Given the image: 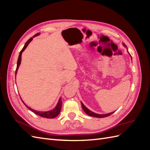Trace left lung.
<instances>
[{
    "mask_svg": "<svg viewBox=\"0 0 150 150\" xmlns=\"http://www.w3.org/2000/svg\"><path fill=\"white\" fill-rule=\"evenodd\" d=\"M122 44H123V46H124V47H125L126 48H127V47H126V45L124 44V43H122ZM128 49V48H127ZM128 54H129L130 55V54L129 53V52L128 51ZM131 56V55H130ZM131 59H132V58H131ZM81 106H82V108H83V110L84 111V112L86 113V114L87 115H88L89 116H93V117H107V116H110L111 115H112L113 112H115V111H114V112H110V113H107V114H104V115H100V114H96V113H95V112H93V111H91V110H89V109H88L87 108H86L84 104H83V103H82V102H81Z\"/></svg>",
    "mask_w": 150,
    "mask_h": 150,
    "instance_id": "1",
    "label": "left lung"
}]
</instances>
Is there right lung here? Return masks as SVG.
I'll return each instance as SVG.
<instances>
[{
  "mask_svg": "<svg viewBox=\"0 0 150 150\" xmlns=\"http://www.w3.org/2000/svg\"><path fill=\"white\" fill-rule=\"evenodd\" d=\"M40 34V33H37L36 34H35L33 37L30 38L28 41L26 42V43L25 44L24 47L22 48V49L21 50V51L20 52V54H19V57H18V60H17V68H16V74H17V70L18 69H19V67L21 64V56H22V52H23L24 50L26 49V47H28V46L29 45V44L33 40V38L36 37V36H38ZM22 100V99H21ZM22 102H23V103L24 104V105L28 108L29 110H30L31 111H33L34 113H35V115H37L38 116H40L41 117H46V118H54V117H56L59 114V112L61 111V106H62V100L61 99V98H59V101L57 104L56 106L54 108V109H52V110H50V111H36V110H33V109H31L30 107H29L28 105H26V104L24 103V101H22Z\"/></svg>",
  "mask_w": 150,
  "mask_h": 150,
  "instance_id": "add662e5",
  "label": "right lung"
}]
</instances>
